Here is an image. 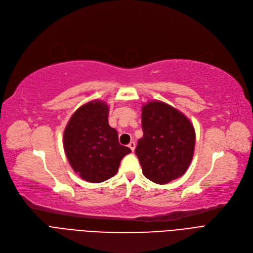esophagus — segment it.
Returning <instances> with one entry per match:
<instances>
[{
  "label": "esophagus",
  "mask_w": 253,
  "mask_h": 253,
  "mask_svg": "<svg viewBox=\"0 0 253 253\" xmlns=\"http://www.w3.org/2000/svg\"><path fill=\"white\" fill-rule=\"evenodd\" d=\"M128 147L130 148V150H131V151H134V150H135V147H136V143H135L134 141L129 142V144H128Z\"/></svg>",
  "instance_id": "obj_1"
}]
</instances>
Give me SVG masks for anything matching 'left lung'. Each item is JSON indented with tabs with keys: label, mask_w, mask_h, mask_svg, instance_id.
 <instances>
[{
	"label": "left lung",
	"mask_w": 253,
	"mask_h": 253,
	"mask_svg": "<svg viewBox=\"0 0 253 253\" xmlns=\"http://www.w3.org/2000/svg\"><path fill=\"white\" fill-rule=\"evenodd\" d=\"M142 128L135 152L143 175L158 184L181 177L195 151L196 131L189 119L170 105L152 101L142 107Z\"/></svg>",
	"instance_id": "1"
}]
</instances>
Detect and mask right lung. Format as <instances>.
<instances>
[{
	"instance_id": "obj_1",
	"label": "right lung",
	"mask_w": 253,
	"mask_h": 253,
	"mask_svg": "<svg viewBox=\"0 0 253 253\" xmlns=\"http://www.w3.org/2000/svg\"><path fill=\"white\" fill-rule=\"evenodd\" d=\"M109 107L103 101L84 104L71 116L64 131L67 159L83 180L100 183L113 177L124 156L131 150L120 145L108 124Z\"/></svg>"
}]
</instances>
